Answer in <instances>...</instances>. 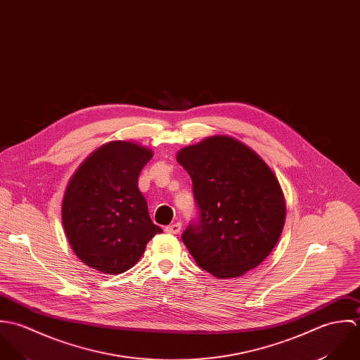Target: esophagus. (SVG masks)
Returning <instances> with one entry per match:
<instances>
[{
	"mask_svg": "<svg viewBox=\"0 0 360 360\" xmlns=\"http://www.w3.org/2000/svg\"><path fill=\"white\" fill-rule=\"evenodd\" d=\"M181 228H182V224H181V222H175V224H171V225L165 226V231H167L168 233L176 235V233L181 232Z\"/></svg>",
	"mask_w": 360,
	"mask_h": 360,
	"instance_id": "esophagus-1",
	"label": "esophagus"
}]
</instances>
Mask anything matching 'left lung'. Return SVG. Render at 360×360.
Masks as SVG:
<instances>
[{"label":"left lung","mask_w":360,"mask_h":360,"mask_svg":"<svg viewBox=\"0 0 360 360\" xmlns=\"http://www.w3.org/2000/svg\"><path fill=\"white\" fill-rule=\"evenodd\" d=\"M176 161L192 178L199 221L182 240L217 278H238L276 248L287 216L281 185L266 161L240 141L214 135L181 148Z\"/></svg>","instance_id":"left-lung-1"}]
</instances>
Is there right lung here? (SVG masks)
<instances>
[{
	"mask_svg": "<svg viewBox=\"0 0 360 360\" xmlns=\"http://www.w3.org/2000/svg\"><path fill=\"white\" fill-rule=\"evenodd\" d=\"M153 151L131 141L94 150L76 169L63 199V225L75 255L104 274H121L162 229L153 224L138 178Z\"/></svg>",
	"mask_w": 360,
	"mask_h": 360,
	"instance_id": "add662e5",
	"label": "right lung"
}]
</instances>
